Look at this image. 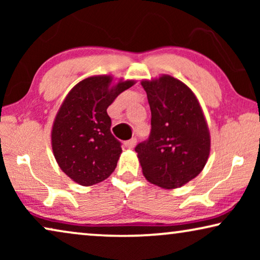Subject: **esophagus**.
Wrapping results in <instances>:
<instances>
[{"label":"esophagus","mask_w":260,"mask_h":260,"mask_svg":"<svg viewBox=\"0 0 260 260\" xmlns=\"http://www.w3.org/2000/svg\"><path fill=\"white\" fill-rule=\"evenodd\" d=\"M136 143H137L136 138H131V140L125 142V147H126L127 149H133V148L135 147V145H136Z\"/></svg>","instance_id":"obj_1"}]
</instances>
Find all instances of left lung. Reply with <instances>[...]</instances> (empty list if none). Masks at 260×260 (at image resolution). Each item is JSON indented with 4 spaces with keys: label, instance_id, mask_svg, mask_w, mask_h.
Here are the masks:
<instances>
[{
    "label": "left lung",
    "instance_id": "left-lung-1",
    "mask_svg": "<svg viewBox=\"0 0 260 260\" xmlns=\"http://www.w3.org/2000/svg\"><path fill=\"white\" fill-rule=\"evenodd\" d=\"M151 110V133L135 150L149 182L179 188L202 172L211 135L194 92L169 74L141 81Z\"/></svg>",
    "mask_w": 260,
    "mask_h": 260
}]
</instances>
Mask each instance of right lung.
I'll list each match as a JSON object with an SVG mask.
<instances>
[{
	"label": "right lung",
	"mask_w": 260,
	"mask_h": 260,
	"mask_svg": "<svg viewBox=\"0 0 260 260\" xmlns=\"http://www.w3.org/2000/svg\"><path fill=\"white\" fill-rule=\"evenodd\" d=\"M135 83L119 79L113 84L110 74L92 76L63 99L52 126L53 155L60 169L80 186L102 182L116 169L122 148L110 130L106 109Z\"/></svg>",
	"instance_id": "obj_1"
}]
</instances>
